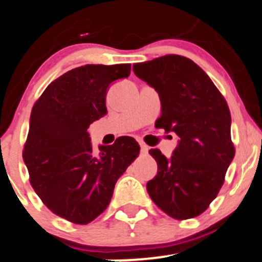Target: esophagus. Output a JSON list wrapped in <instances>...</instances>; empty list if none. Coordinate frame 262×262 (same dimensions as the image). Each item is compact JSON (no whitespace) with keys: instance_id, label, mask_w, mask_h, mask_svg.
I'll return each mask as SVG.
<instances>
[{"instance_id":"esophagus-1","label":"esophagus","mask_w":262,"mask_h":262,"mask_svg":"<svg viewBox=\"0 0 262 262\" xmlns=\"http://www.w3.org/2000/svg\"><path fill=\"white\" fill-rule=\"evenodd\" d=\"M140 147H141V154H147L149 151V146L145 144H140Z\"/></svg>"}]
</instances>
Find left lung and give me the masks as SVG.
Masks as SVG:
<instances>
[{"instance_id": "8db88e82", "label": "left lung", "mask_w": 262, "mask_h": 262, "mask_svg": "<svg viewBox=\"0 0 262 262\" xmlns=\"http://www.w3.org/2000/svg\"><path fill=\"white\" fill-rule=\"evenodd\" d=\"M134 72L159 94L162 115L155 127L180 137L170 158L149 150L158 173L147 192L172 218H195L216 198L234 158L227 102L206 72L183 56L135 63Z\"/></svg>"}]
</instances>
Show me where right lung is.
<instances>
[{"mask_svg": "<svg viewBox=\"0 0 262 262\" xmlns=\"http://www.w3.org/2000/svg\"><path fill=\"white\" fill-rule=\"evenodd\" d=\"M130 63L85 64L52 81L32 110L23 159L32 187L61 218L88 224L110 205L115 185L140 152L130 136L100 145L93 154L88 128L107 115L113 81L128 77Z\"/></svg>", "mask_w": 262, "mask_h": 262, "instance_id": "add662e5", "label": "right lung"}]
</instances>
